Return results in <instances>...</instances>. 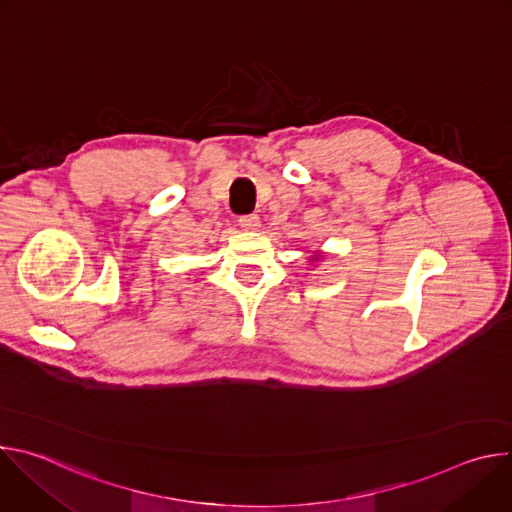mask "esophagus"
<instances>
[{
  "instance_id": "34e87169",
  "label": "esophagus",
  "mask_w": 512,
  "mask_h": 512,
  "mask_svg": "<svg viewBox=\"0 0 512 512\" xmlns=\"http://www.w3.org/2000/svg\"><path fill=\"white\" fill-rule=\"evenodd\" d=\"M239 227H241L243 231H257V229H259V216H257V214L239 216Z\"/></svg>"
}]
</instances>
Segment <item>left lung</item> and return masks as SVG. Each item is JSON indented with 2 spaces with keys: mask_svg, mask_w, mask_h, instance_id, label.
<instances>
[{
  "mask_svg": "<svg viewBox=\"0 0 512 512\" xmlns=\"http://www.w3.org/2000/svg\"><path fill=\"white\" fill-rule=\"evenodd\" d=\"M322 257H324V255H322V253H318V251H314V255H312V257H310V261H312V263H318V261H322Z\"/></svg>",
  "mask_w": 512,
  "mask_h": 512,
  "instance_id": "obj_1",
  "label": "left lung"
}]
</instances>
